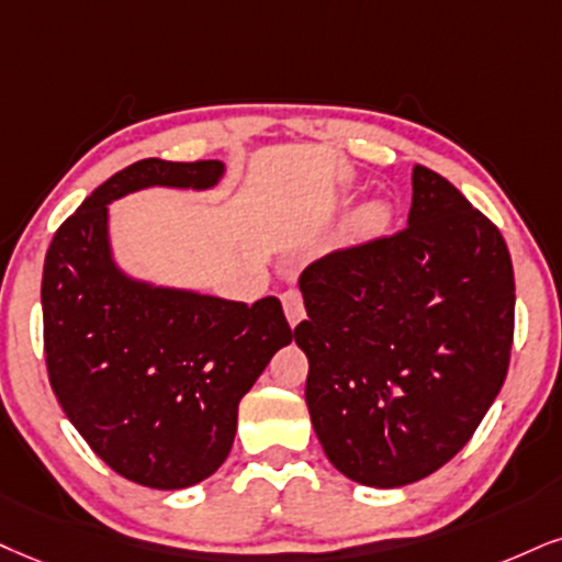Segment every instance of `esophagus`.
I'll return each instance as SVG.
<instances>
[{"instance_id": "esophagus-1", "label": "esophagus", "mask_w": 562, "mask_h": 562, "mask_svg": "<svg viewBox=\"0 0 562 562\" xmlns=\"http://www.w3.org/2000/svg\"><path fill=\"white\" fill-rule=\"evenodd\" d=\"M281 304H283V313H286V321L296 325L304 317V302H302V294L296 292V289H286V292L281 294Z\"/></svg>"}]
</instances>
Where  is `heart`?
<instances>
[{"label": "heart", "instance_id": "b5f03b06", "mask_svg": "<svg viewBox=\"0 0 562 562\" xmlns=\"http://www.w3.org/2000/svg\"><path fill=\"white\" fill-rule=\"evenodd\" d=\"M387 218H391V213L385 205H364L355 218V234L357 237H375L387 226Z\"/></svg>", "mask_w": 562, "mask_h": 562}]
</instances>
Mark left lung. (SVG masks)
<instances>
[{"instance_id": "1", "label": "left lung", "mask_w": 562, "mask_h": 562, "mask_svg": "<svg viewBox=\"0 0 562 562\" xmlns=\"http://www.w3.org/2000/svg\"><path fill=\"white\" fill-rule=\"evenodd\" d=\"M408 224L300 276L304 398L338 472L404 487L472 440L508 375L514 262L501 228L427 166Z\"/></svg>"}]
</instances>
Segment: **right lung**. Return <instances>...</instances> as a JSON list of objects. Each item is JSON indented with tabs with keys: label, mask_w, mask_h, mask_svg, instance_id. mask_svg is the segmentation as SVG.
<instances>
[{
	"label": "right lung",
	"mask_w": 562,
	"mask_h": 562,
	"mask_svg": "<svg viewBox=\"0 0 562 562\" xmlns=\"http://www.w3.org/2000/svg\"><path fill=\"white\" fill-rule=\"evenodd\" d=\"M221 161L143 158L57 228L44 260V357L67 419L103 463L154 490L203 482L232 450L237 408L292 341L276 296L247 307L124 279L109 258L106 203L140 187H211Z\"/></svg>",
	"instance_id": "right-lung-1"
}]
</instances>
